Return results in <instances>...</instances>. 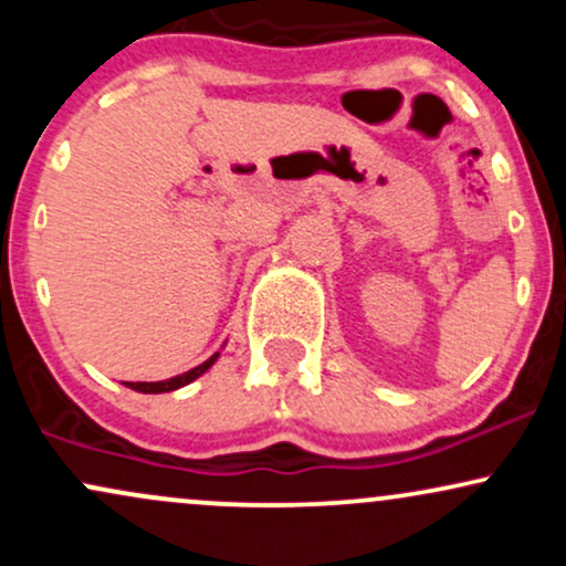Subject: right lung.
<instances>
[{"instance_id": "1", "label": "right lung", "mask_w": 566, "mask_h": 566, "mask_svg": "<svg viewBox=\"0 0 566 566\" xmlns=\"http://www.w3.org/2000/svg\"><path fill=\"white\" fill-rule=\"evenodd\" d=\"M218 356H220V354H212L210 359L205 361V365L188 369V373H184V375H175V378H170V380H159V382H125V386L133 388V391H140V394H167V391H175V388L188 386V382L197 380L201 373H207V369L216 365Z\"/></svg>"}]
</instances>
